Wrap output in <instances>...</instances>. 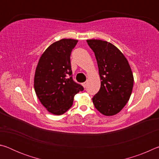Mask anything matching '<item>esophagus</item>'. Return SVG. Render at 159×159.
<instances>
[{
    "mask_svg": "<svg viewBox=\"0 0 159 159\" xmlns=\"http://www.w3.org/2000/svg\"><path fill=\"white\" fill-rule=\"evenodd\" d=\"M87 82H85V83H82V85L83 86V87H84V88H85L86 87V86H87Z\"/></svg>",
    "mask_w": 159,
    "mask_h": 159,
    "instance_id": "esophagus-1",
    "label": "esophagus"
}]
</instances>
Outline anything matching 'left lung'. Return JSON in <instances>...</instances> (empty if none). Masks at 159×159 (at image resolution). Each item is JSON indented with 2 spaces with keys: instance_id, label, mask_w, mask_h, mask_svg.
<instances>
[{
  "instance_id": "8db88e82",
  "label": "left lung",
  "mask_w": 159,
  "mask_h": 159,
  "mask_svg": "<svg viewBox=\"0 0 159 159\" xmlns=\"http://www.w3.org/2000/svg\"><path fill=\"white\" fill-rule=\"evenodd\" d=\"M95 53L101 86L93 98L95 108L104 116L121 111L130 98L134 78L127 59L118 48L105 41L87 40Z\"/></svg>"
}]
</instances>
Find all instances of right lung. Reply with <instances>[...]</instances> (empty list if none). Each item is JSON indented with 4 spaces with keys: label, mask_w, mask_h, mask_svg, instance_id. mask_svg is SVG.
<instances>
[{
    "label": "right lung",
    "mask_w": 159,
    "mask_h": 159,
    "mask_svg": "<svg viewBox=\"0 0 159 159\" xmlns=\"http://www.w3.org/2000/svg\"><path fill=\"white\" fill-rule=\"evenodd\" d=\"M77 40L63 39L51 44L40 57L34 76V90L48 111L61 115L71 108L74 95L83 87L74 81L71 51Z\"/></svg>",
    "instance_id": "right-lung-1"
}]
</instances>
